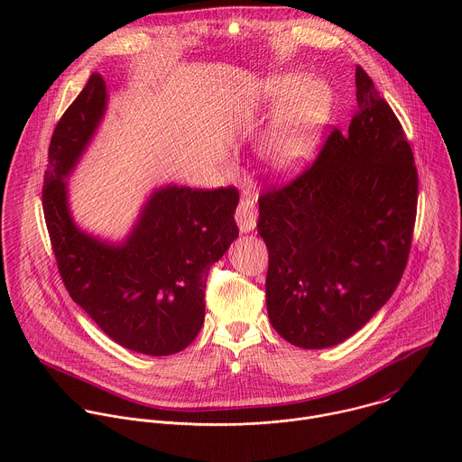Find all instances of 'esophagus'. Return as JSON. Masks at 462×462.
Returning <instances> with one entry per match:
<instances>
[{
    "instance_id": "34e87169",
    "label": "esophagus",
    "mask_w": 462,
    "mask_h": 462,
    "mask_svg": "<svg viewBox=\"0 0 462 462\" xmlns=\"http://www.w3.org/2000/svg\"><path fill=\"white\" fill-rule=\"evenodd\" d=\"M236 221H237V226H239L241 234H248L255 228L257 214H255V203H254L252 197H248V195L241 197V201H239L237 210H236Z\"/></svg>"
}]
</instances>
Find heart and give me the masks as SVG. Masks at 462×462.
Returning a JSON list of instances; mask_svg holds the SVG:
<instances>
[{
    "instance_id": "b5f03b06",
    "label": "heart",
    "mask_w": 462,
    "mask_h": 462,
    "mask_svg": "<svg viewBox=\"0 0 462 462\" xmlns=\"http://www.w3.org/2000/svg\"><path fill=\"white\" fill-rule=\"evenodd\" d=\"M252 107L261 115L279 111L261 146V161L274 175L291 177L314 157L335 111V93L321 79L282 73L259 84Z\"/></svg>"
}]
</instances>
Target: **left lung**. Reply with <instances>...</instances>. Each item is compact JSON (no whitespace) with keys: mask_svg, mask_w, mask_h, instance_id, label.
<instances>
[{"mask_svg":"<svg viewBox=\"0 0 462 462\" xmlns=\"http://www.w3.org/2000/svg\"><path fill=\"white\" fill-rule=\"evenodd\" d=\"M358 109L314 164L261 195L267 310L289 344H342L397 289L411 246L419 177L399 118L356 65Z\"/></svg>","mask_w":462,"mask_h":462,"instance_id":"obj_1","label":"left lung"}]
</instances>
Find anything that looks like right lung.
Returning a JSON list of instances; mask_svg holds the SVG:
<instances>
[{"mask_svg": "<svg viewBox=\"0 0 462 462\" xmlns=\"http://www.w3.org/2000/svg\"><path fill=\"white\" fill-rule=\"evenodd\" d=\"M107 111L93 73L54 127L43 182V216L58 271L79 303L118 346L148 356L186 349L205 321L208 271L237 239L236 188H155L120 241L80 228L68 179Z\"/></svg>", "mask_w": 462, "mask_h": 462, "instance_id": "1", "label": "right lung"}]
</instances>
